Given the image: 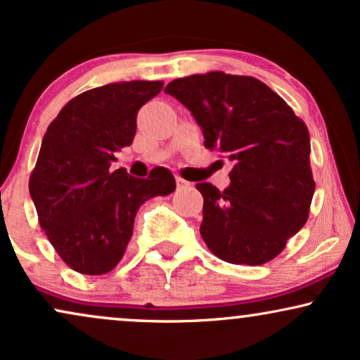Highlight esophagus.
I'll return each mask as SVG.
<instances>
[{
    "mask_svg": "<svg viewBox=\"0 0 360 360\" xmlns=\"http://www.w3.org/2000/svg\"><path fill=\"white\" fill-rule=\"evenodd\" d=\"M175 180H176V188H179V190H181V188H188V187H190V181L180 179V176H176Z\"/></svg>",
    "mask_w": 360,
    "mask_h": 360,
    "instance_id": "34e87169",
    "label": "esophagus"
}]
</instances>
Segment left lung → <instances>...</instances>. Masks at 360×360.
Masks as SVG:
<instances>
[{"instance_id": "left-lung-1", "label": "left lung", "mask_w": 360, "mask_h": 360, "mask_svg": "<svg viewBox=\"0 0 360 360\" xmlns=\"http://www.w3.org/2000/svg\"><path fill=\"white\" fill-rule=\"evenodd\" d=\"M165 93L192 112L205 148L233 163L224 192L197 184L203 242L229 264H267L309 219L316 181L307 125L254 77L190 75L168 83Z\"/></svg>"}]
</instances>
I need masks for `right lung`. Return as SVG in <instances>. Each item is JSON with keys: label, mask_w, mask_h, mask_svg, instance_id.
I'll list each match as a JSON object with an SVG mask.
<instances>
[{"label": "right lung", "mask_w": 360, "mask_h": 360, "mask_svg": "<svg viewBox=\"0 0 360 360\" xmlns=\"http://www.w3.org/2000/svg\"><path fill=\"white\" fill-rule=\"evenodd\" d=\"M163 82H125L83 91L66 103L44 133L30 175L38 221L61 260L75 272H112L125 254L139 208L175 192L158 167L148 179L112 172L115 152L130 146L136 112Z\"/></svg>", "instance_id": "right-lung-1"}]
</instances>
